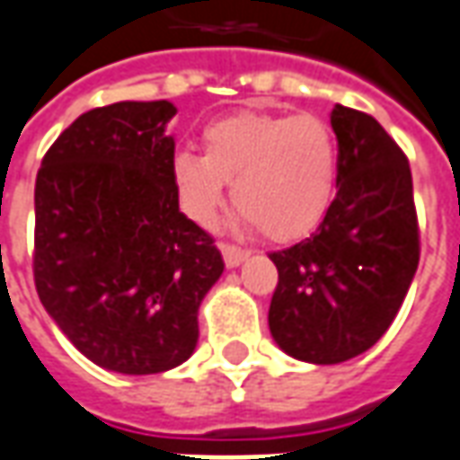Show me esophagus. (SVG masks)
I'll list each match as a JSON object with an SVG mask.
<instances>
[{
    "label": "esophagus",
    "mask_w": 460,
    "mask_h": 460,
    "mask_svg": "<svg viewBox=\"0 0 460 460\" xmlns=\"http://www.w3.org/2000/svg\"><path fill=\"white\" fill-rule=\"evenodd\" d=\"M221 254H224V261H226L229 270L239 267V264H243L249 259V252H243L239 246H231V243H221Z\"/></svg>",
    "instance_id": "34e87169"
}]
</instances>
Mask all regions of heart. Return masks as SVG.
<instances>
[{
  "label": "heart",
  "instance_id": "b5f03b06",
  "mask_svg": "<svg viewBox=\"0 0 460 460\" xmlns=\"http://www.w3.org/2000/svg\"><path fill=\"white\" fill-rule=\"evenodd\" d=\"M183 214L214 226L231 183L242 229L274 242L305 236L322 221L337 186V143L314 115L239 112L204 130V155L178 151L171 161Z\"/></svg>",
  "mask_w": 460,
  "mask_h": 460
}]
</instances>
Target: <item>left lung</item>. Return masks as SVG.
<instances>
[{
	"label": "left lung",
	"instance_id": "left-lung-1",
	"mask_svg": "<svg viewBox=\"0 0 460 460\" xmlns=\"http://www.w3.org/2000/svg\"><path fill=\"white\" fill-rule=\"evenodd\" d=\"M337 196L317 231L270 259L274 342L295 360L337 365L370 349L411 289L420 243L405 153L373 115L335 105Z\"/></svg>",
	"mask_w": 460,
	"mask_h": 460
}]
</instances>
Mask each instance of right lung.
<instances>
[{
  "instance_id": "obj_1",
  "label": "right lung",
  "mask_w": 460,
  "mask_h": 460,
  "mask_svg": "<svg viewBox=\"0 0 460 460\" xmlns=\"http://www.w3.org/2000/svg\"><path fill=\"white\" fill-rule=\"evenodd\" d=\"M168 100H123L59 133L34 183V284L47 314L105 370L165 373L199 342L224 259L178 208Z\"/></svg>"
}]
</instances>
